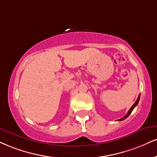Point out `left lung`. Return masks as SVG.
Here are the masks:
<instances>
[{
    "instance_id": "obj_1",
    "label": "left lung",
    "mask_w": 157,
    "mask_h": 157,
    "mask_svg": "<svg viewBox=\"0 0 157 157\" xmlns=\"http://www.w3.org/2000/svg\"><path fill=\"white\" fill-rule=\"evenodd\" d=\"M140 94H139V97H138V98H137V101H135V104H134V105H132V107H131V108H130V109H129V111H128L127 114H126V116L124 117V118H121V119H118V121H123V120L126 119V118H127V117H128V116H129L130 114H131V113H132V110H133V109H134V108H135V107L136 106H137V104H138V102H139V100H140Z\"/></svg>"
}]
</instances>
